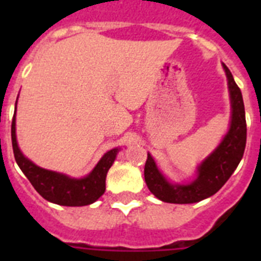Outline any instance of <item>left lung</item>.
I'll use <instances>...</instances> for the list:
<instances>
[{
	"label": "left lung",
	"instance_id": "1",
	"mask_svg": "<svg viewBox=\"0 0 261 261\" xmlns=\"http://www.w3.org/2000/svg\"><path fill=\"white\" fill-rule=\"evenodd\" d=\"M222 66L227 78L231 106L229 130L220 145L197 166L196 177L190 183H171L159 170L151 154L147 153L144 170L145 181L150 192L161 201L193 204L208 199L222 188L241 162L247 140L243 98L231 71L225 64Z\"/></svg>",
	"mask_w": 261,
	"mask_h": 261
}]
</instances>
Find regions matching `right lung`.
<instances>
[{
  "instance_id": "1",
  "label": "right lung",
  "mask_w": 261,
  "mask_h": 261,
  "mask_svg": "<svg viewBox=\"0 0 261 261\" xmlns=\"http://www.w3.org/2000/svg\"><path fill=\"white\" fill-rule=\"evenodd\" d=\"M15 114L11 123V144L14 156L23 174L26 175L30 183L34 186L41 197L53 204L64 206H85L95 202L105 193L106 176L119 154L120 147L108 150L90 171V174L84 177H71L62 172L50 171L35 165L20 151L15 133Z\"/></svg>"
}]
</instances>
